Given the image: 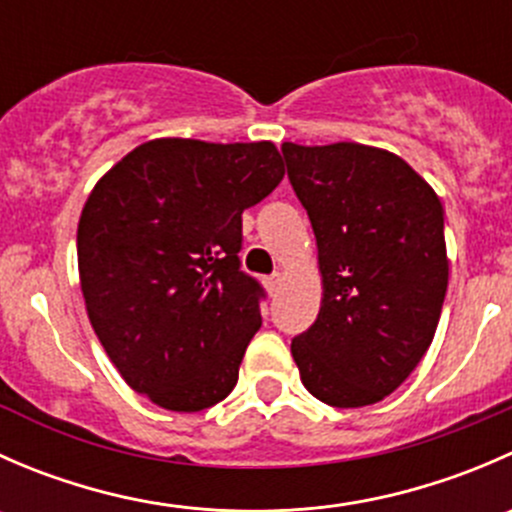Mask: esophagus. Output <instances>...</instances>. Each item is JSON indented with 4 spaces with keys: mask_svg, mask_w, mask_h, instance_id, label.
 Instances as JSON below:
<instances>
[{
    "mask_svg": "<svg viewBox=\"0 0 512 512\" xmlns=\"http://www.w3.org/2000/svg\"><path fill=\"white\" fill-rule=\"evenodd\" d=\"M262 285H265L267 292L275 294L277 289H280V285H282V272H275V275L265 277V280H262Z\"/></svg>",
    "mask_w": 512,
    "mask_h": 512,
    "instance_id": "1",
    "label": "esophagus"
}]
</instances>
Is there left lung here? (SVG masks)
<instances>
[{"mask_svg": "<svg viewBox=\"0 0 512 512\" xmlns=\"http://www.w3.org/2000/svg\"><path fill=\"white\" fill-rule=\"evenodd\" d=\"M317 240L322 307L292 342L314 399L359 409L399 389L428 352L448 287L443 205L396 153L282 143Z\"/></svg>", "mask_w": 512, "mask_h": 512, "instance_id": "left-lung-1", "label": "left lung"}]
</instances>
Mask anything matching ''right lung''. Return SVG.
I'll return each mask as SVG.
<instances>
[{
    "instance_id": "obj_1",
    "label": "right lung",
    "mask_w": 512,
    "mask_h": 512,
    "mask_svg": "<svg viewBox=\"0 0 512 512\" xmlns=\"http://www.w3.org/2000/svg\"><path fill=\"white\" fill-rule=\"evenodd\" d=\"M285 178L272 141L153 138L98 178L76 232L98 342L126 384L193 414L227 399L260 329L262 289L242 275V210Z\"/></svg>"
}]
</instances>
